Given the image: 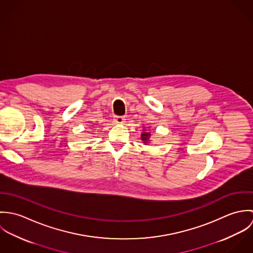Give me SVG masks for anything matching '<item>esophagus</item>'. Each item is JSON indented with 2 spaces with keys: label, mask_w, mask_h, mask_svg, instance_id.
Here are the masks:
<instances>
[{
  "label": "esophagus",
  "mask_w": 253,
  "mask_h": 253,
  "mask_svg": "<svg viewBox=\"0 0 253 253\" xmlns=\"http://www.w3.org/2000/svg\"><path fill=\"white\" fill-rule=\"evenodd\" d=\"M125 121H126V119L123 116H115L114 117V122L116 124H124Z\"/></svg>",
  "instance_id": "esophagus-1"
}]
</instances>
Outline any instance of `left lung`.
Masks as SVG:
<instances>
[{
    "label": "left lung",
    "mask_w": 253,
    "mask_h": 253,
    "mask_svg": "<svg viewBox=\"0 0 253 253\" xmlns=\"http://www.w3.org/2000/svg\"><path fill=\"white\" fill-rule=\"evenodd\" d=\"M150 136H151V134H150V132H143L142 134H141V139L145 141V143H146V141H148V139L150 138Z\"/></svg>",
    "instance_id": "obj_1"
}]
</instances>
